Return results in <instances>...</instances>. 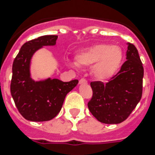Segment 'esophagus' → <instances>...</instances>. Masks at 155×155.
Segmentation results:
<instances>
[{
  "instance_id": "obj_1",
  "label": "esophagus",
  "mask_w": 155,
  "mask_h": 155,
  "mask_svg": "<svg viewBox=\"0 0 155 155\" xmlns=\"http://www.w3.org/2000/svg\"><path fill=\"white\" fill-rule=\"evenodd\" d=\"M79 83H80V84H87V81L85 80V79H81V80H80Z\"/></svg>"
}]
</instances>
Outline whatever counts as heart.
I'll use <instances>...</instances> for the list:
<instances>
[{"instance_id": "1", "label": "heart", "mask_w": 155, "mask_h": 155, "mask_svg": "<svg viewBox=\"0 0 155 155\" xmlns=\"http://www.w3.org/2000/svg\"><path fill=\"white\" fill-rule=\"evenodd\" d=\"M122 59L123 52L120 47L100 43L81 51L75 57V63L81 67L92 66V76L100 81H106L115 75Z\"/></svg>"}]
</instances>
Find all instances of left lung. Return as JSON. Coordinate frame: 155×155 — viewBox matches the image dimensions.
Here are the masks:
<instances>
[{"label": "left lung", "mask_w": 155, "mask_h": 155, "mask_svg": "<svg viewBox=\"0 0 155 155\" xmlns=\"http://www.w3.org/2000/svg\"><path fill=\"white\" fill-rule=\"evenodd\" d=\"M126 61L105 84L91 82L92 97L87 103L92 115L104 124H119L127 119L142 98L144 69L134 45L127 43Z\"/></svg>", "instance_id": "left-lung-1"}]
</instances>
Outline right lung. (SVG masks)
Returning a JSON list of instances; mask_svg holds the SVG:
<instances>
[{"label": "right lung", "mask_w": 155, "mask_h": 155, "mask_svg": "<svg viewBox=\"0 0 155 155\" xmlns=\"http://www.w3.org/2000/svg\"><path fill=\"white\" fill-rule=\"evenodd\" d=\"M57 38V35H44L26 42L13 61L11 95L19 113L30 121H47L55 117L67 94L79 83L78 80L63 82L51 78L35 81L31 77L34 54L43 47L54 46Z\"/></svg>", "instance_id": "right-lung-1"}]
</instances>
